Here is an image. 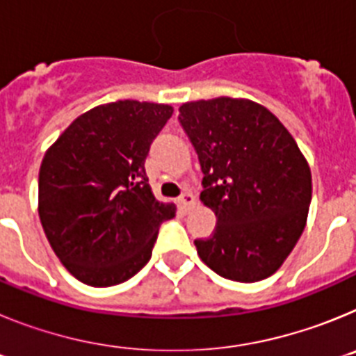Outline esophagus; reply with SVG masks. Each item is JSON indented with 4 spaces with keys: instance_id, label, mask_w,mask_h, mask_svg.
<instances>
[{
    "instance_id": "esophagus-1",
    "label": "esophagus",
    "mask_w": 356,
    "mask_h": 356,
    "mask_svg": "<svg viewBox=\"0 0 356 356\" xmlns=\"http://www.w3.org/2000/svg\"><path fill=\"white\" fill-rule=\"evenodd\" d=\"M178 201H180L181 210H184V212H188V210L194 207V203H196V197H194L191 193H184Z\"/></svg>"
}]
</instances>
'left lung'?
Wrapping results in <instances>:
<instances>
[{
	"mask_svg": "<svg viewBox=\"0 0 356 356\" xmlns=\"http://www.w3.org/2000/svg\"><path fill=\"white\" fill-rule=\"evenodd\" d=\"M203 171L201 201L217 217L196 238L200 259L222 278L271 276L294 250L312 200V175L287 128L250 99L185 103L178 115Z\"/></svg>",
	"mask_w": 356,
	"mask_h": 356,
	"instance_id": "8db88e82",
	"label": "left lung"
}]
</instances>
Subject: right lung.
Returning a JSON list of instances; mask_svg holds the SVG:
<instances>
[{
    "label": "right lung",
    "mask_w": 356,
    "mask_h": 356,
    "mask_svg": "<svg viewBox=\"0 0 356 356\" xmlns=\"http://www.w3.org/2000/svg\"><path fill=\"white\" fill-rule=\"evenodd\" d=\"M172 115L169 105L108 103L85 112L46 151L39 216L53 251L90 287L130 280L149 262L175 203L151 193L144 162Z\"/></svg>",
    "instance_id": "1"
}]
</instances>
